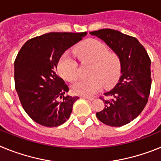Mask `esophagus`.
<instances>
[{
	"mask_svg": "<svg viewBox=\"0 0 161 161\" xmlns=\"http://www.w3.org/2000/svg\"><path fill=\"white\" fill-rule=\"evenodd\" d=\"M81 98H83V99H86V100H89V101H93V100H94V97H85V96H82Z\"/></svg>",
	"mask_w": 161,
	"mask_h": 161,
	"instance_id": "1",
	"label": "esophagus"
}]
</instances>
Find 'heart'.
Listing matches in <instances>:
<instances>
[{
	"label": "heart",
	"instance_id": "1",
	"mask_svg": "<svg viewBox=\"0 0 161 161\" xmlns=\"http://www.w3.org/2000/svg\"><path fill=\"white\" fill-rule=\"evenodd\" d=\"M75 54L82 62L93 63L89 79H80L72 85V92L79 96H91L104 86L110 88L117 83L122 74V62L117 54L109 52L101 41L89 38L80 43ZM59 75L68 81H73L78 76V64L69 52L62 55L58 62Z\"/></svg>",
	"mask_w": 161,
	"mask_h": 161
}]
</instances>
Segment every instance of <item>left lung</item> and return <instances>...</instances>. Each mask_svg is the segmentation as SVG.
<instances>
[{"label": "left lung", "mask_w": 161, "mask_h": 161, "mask_svg": "<svg viewBox=\"0 0 161 161\" xmlns=\"http://www.w3.org/2000/svg\"><path fill=\"white\" fill-rule=\"evenodd\" d=\"M107 44L122 62V76L112 90L104 93L105 107L96 113L104 124L122 126L130 123L144 109L150 94L151 59L135 37L112 29L90 32Z\"/></svg>", "instance_id": "obj_1"}]
</instances>
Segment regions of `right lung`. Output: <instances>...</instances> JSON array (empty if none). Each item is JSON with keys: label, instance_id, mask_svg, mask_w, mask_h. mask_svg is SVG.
Masks as SVG:
<instances>
[{"label": "right lung", "instance_id": "add662e5", "mask_svg": "<svg viewBox=\"0 0 161 161\" xmlns=\"http://www.w3.org/2000/svg\"><path fill=\"white\" fill-rule=\"evenodd\" d=\"M86 35L47 33L29 39L18 52L14 61L15 89L25 111L38 124L58 126L70 117L79 97L64 95L69 89L56 74L57 64L64 52Z\"/></svg>", "mask_w": 161, "mask_h": 161}]
</instances>
